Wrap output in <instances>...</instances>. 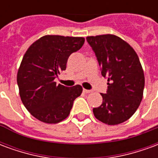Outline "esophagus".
I'll return each instance as SVG.
<instances>
[{
  "instance_id": "34e87169",
  "label": "esophagus",
  "mask_w": 158,
  "mask_h": 158,
  "mask_svg": "<svg viewBox=\"0 0 158 158\" xmlns=\"http://www.w3.org/2000/svg\"><path fill=\"white\" fill-rule=\"evenodd\" d=\"M83 92L85 93V94H89V93H91V92H92V90H90V89H83Z\"/></svg>"
}]
</instances>
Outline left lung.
I'll return each mask as SVG.
<instances>
[{"label": "left lung", "mask_w": 158, "mask_h": 158, "mask_svg": "<svg viewBox=\"0 0 158 158\" xmlns=\"http://www.w3.org/2000/svg\"><path fill=\"white\" fill-rule=\"evenodd\" d=\"M92 47L102 74L107 79L106 94H101L102 104L93 108L101 122L117 125L130 118L143 97L145 76L135 51L114 35L86 37Z\"/></svg>", "instance_id": "obj_1"}]
</instances>
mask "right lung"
Returning <instances> with one entry per match:
<instances>
[{
	"label": "right lung",
	"instance_id": "obj_1",
	"mask_svg": "<svg viewBox=\"0 0 158 158\" xmlns=\"http://www.w3.org/2000/svg\"><path fill=\"white\" fill-rule=\"evenodd\" d=\"M84 37L45 35L29 46L17 75L19 95L30 114L46 123H57L69 117L73 101L83 88L56 85V76L65 70L69 56L79 51Z\"/></svg>",
	"mask_w": 158,
	"mask_h": 158
}]
</instances>
